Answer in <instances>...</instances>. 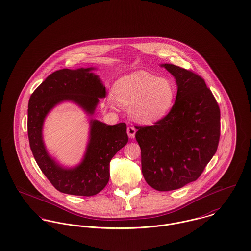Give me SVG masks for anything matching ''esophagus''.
Here are the masks:
<instances>
[{"mask_svg":"<svg viewBox=\"0 0 251 251\" xmlns=\"http://www.w3.org/2000/svg\"><path fill=\"white\" fill-rule=\"evenodd\" d=\"M127 134L129 136L130 139H134L135 138V135H136V129L135 127L131 126V127H128L127 128Z\"/></svg>","mask_w":251,"mask_h":251,"instance_id":"obj_1","label":"esophagus"}]
</instances>
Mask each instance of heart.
<instances>
[{"label":"heart","instance_id":"1","mask_svg":"<svg viewBox=\"0 0 251 251\" xmlns=\"http://www.w3.org/2000/svg\"><path fill=\"white\" fill-rule=\"evenodd\" d=\"M114 95L123 107L129 108L135 120L153 124L167 116L171 110L175 88L167 78H157L145 71H138L117 81ZM109 104L114 109L117 101L110 96Z\"/></svg>","mask_w":251,"mask_h":251}]
</instances>
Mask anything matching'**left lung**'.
Segmentation results:
<instances>
[{
	"mask_svg": "<svg viewBox=\"0 0 251 251\" xmlns=\"http://www.w3.org/2000/svg\"><path fill=\"white\" fill-rule=\"evenodd\" d=\"M175 78L177 95L170 112L151 126H136L146 183L160 192L194 182L216 154L221 111L205 81L191 70L162 64Z\"/></svg>",
	"mask_w": 251,
	"mask_h": 251,
	"instance_id": "8db88e82",
	"label": "left lung"
}]
</instances>
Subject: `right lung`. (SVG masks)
I'll use <instances>...</instances> for the list:
<instances>
[{
    "label": "right lung",
    "mask_w": 251,
    "mask_h": 251,
    "mask_svg": "<svg viewBox=\"0 0 251 251\" xmlns=\"http://www.w3.org/2000/svg\"><path fill=\"white\" fill-rule=\"evenodd\" d=\"M94 68L60 69L49 75L28 100V136L32 155L41 171L57 191L63 194L92 196L100 193L110 179V162L128 142L124 122L107 125L90 120V134L82 163L73 168L58 165L43 142V122L55 106L71 101L92 115L99 98L106 97V88Z\"/></svg>",
    "instance_id": "add662e5"
}]
</instances>
